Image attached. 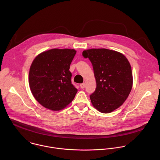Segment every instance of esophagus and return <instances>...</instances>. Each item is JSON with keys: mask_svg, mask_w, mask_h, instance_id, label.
<instances>
[{"mask_svg": "<svg viewBox=\"0 0 160 160\" xmlns=\"http://www.w3.org/2000/svg\"><path fill=\"white\" fill-rule=\"evenodd\" d=\"M80 86L82 89H84L85 88V83H82L80 84Z\"/></svg>", "mask_w": 160, "mask_h": 160, "instance_id": "34e87169", "label": "esophagus"}]
</instances>
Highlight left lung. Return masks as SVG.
<instances>
[{"instance_id": "8db88e82", "label": "left lung", "mask_w": 160, "mask_h": 160, "mask_svg": "<svg viewBox=\"0 0 160 160\" xmlns=\"http://www.w3.org/2000/svg\"><path fill=\"white\" fill-rule=\"evenodd\" d=\"M92 63L97 88L90 95L94 108L109 113L121 106L131 91L133 79L131 65L122 53L107 48L82 52Z\"/></svg>"}]
</instances>
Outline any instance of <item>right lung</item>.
Listing matches in <instances>:
<instances>
[{"label":"right lung","instance_id":"1","mask_svg":"<svg viewBox=\"0 0 160 160\" xmlns=\"http://www.w3.org/2000/svg\"><path fill=\"white\" fill-rule=\"evenodd\" d=\"M74 49L53 48L39 54L29 72V84L36 100L53 111L63 109L74 99L78 89L71 83L70 64Z\"/></svg>","mask_w":160,"mask_h":160}]
</instances>
